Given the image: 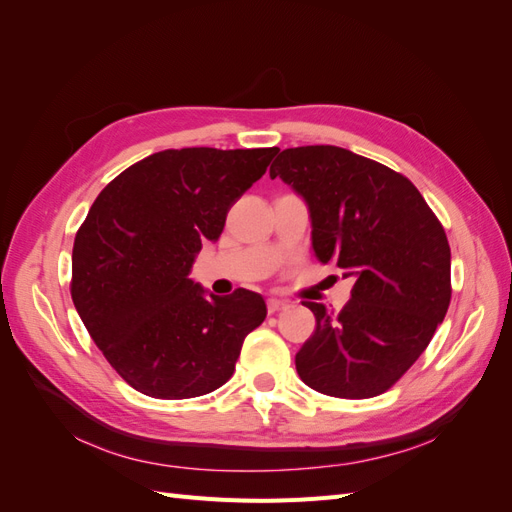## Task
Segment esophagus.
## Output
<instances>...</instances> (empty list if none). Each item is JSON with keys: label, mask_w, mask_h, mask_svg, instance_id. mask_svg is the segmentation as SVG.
<instances>
[{"label": "esophagus", "mask_w": 512, "mask_h": 512, "mask_svg": "<svg viewBox=\"0 0 512 512\" xmlns=\"http://www.w3.org/2000/svg\"><path fill=\"white\" fill-rule=\"evenodd\" d=\"M286 307H288V301H282V299H275V297H271V299L267 301V312H269V314L282 312V309H286Z\"/></svg>", "instance_id": "esophagus-1"}]
</instances>
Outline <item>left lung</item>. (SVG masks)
I'll list each match as a JSON object with an SVG mask.
<instances>
[{"mask_svg":"<svg viewBox=\"0 0 512 512\" xmlns=\"http://www.w3.org/2000/svg\"><path fill=\"white\" fill-rule=\"evenodd\" d=\"M269 175L305 198L316 258L354 277L342 312L303 303L316 331L294 359L301 380L342 399L389 391L451 303V247L440 220L408 177L342 147L284 149Z\"/></svg>","mask_w":512,"mask_h":512,"instance_id":"8db88e82","label":"left lung"}]
</instances>
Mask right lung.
<instances>
[{
  "mask_svg": "<svg viewBox=\"0 0 512 512\" xmlns=\"http://www.w3.org/2000/svg\"><path fill=\"white\" fill-rule=\"evenodd\" d=\"M280 151L166 149L132 164L98 194L74 239L70 292L117 374L156 399L207 395L232 376L260 327L258 292L226 297L190 280L203 241Z\"/></svg>",
  "mask_w": 512,
  "mask_h": 512,
  "instance_id": "right-lung-1",
  "label": "right lung"
}]
</instances>
